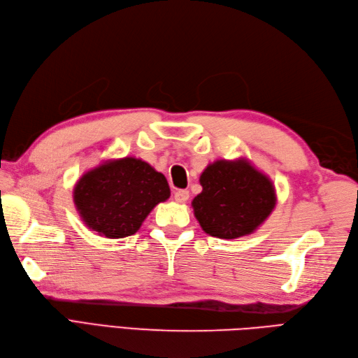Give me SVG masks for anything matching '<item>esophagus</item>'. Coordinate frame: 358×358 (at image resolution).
I'll list each match as a JSON object with an SVG mask.
<instances>
[{
  "instance_id": "esophagus-1",
  "label": "esophagus",
  "mask_w": 358,
  "mask_h": 358,
  "mask_svg": "<svg viewBox=\"0 0 358 358\" xmlns=\"http://www.w3.org/2000/svg\"><path fill=\"white\" fill-rule=\"evenodd\" d=\"M188 199H189V191L187 189H178L175 192V200L178 203H185Z\"/></svg>"
}]
</instances>
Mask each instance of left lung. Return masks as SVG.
<instances>
[{
  "label": "left lung",
  "mask_w": 358,
  "mask_h": 358,
  "mask_svg": "<svg viewBox=\"0 0 358 358\" xmlns=\"http://www.w3.org/2000/svg\"><path fill=\"white\" fill-rule=\"evenodd\" d=\"M203 191L192 209L204 233L237 239L254 233L276 206L272 180L245 158L218 159L200 176Z\"/></svg>",
  "instance_id": "obj_1"
}]
</instances>
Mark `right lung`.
<instances>
[{"label": "right lung", "mask_w": 358, "mask_h": 358, "mask_svg": "<svg viewBox=\"0 0 358 358\" xmlns=\"http://www.w3.org/2000/svg\"><path fill=\"white\" fill-rule=\"evenodd\" d=\"M169 197L166 176L133 157L101 162L86 171L73 189L82 221L107 239L134 234L150 210Z\"/></svg>", "instance_id": "right-lung-1"}]
</instances>
